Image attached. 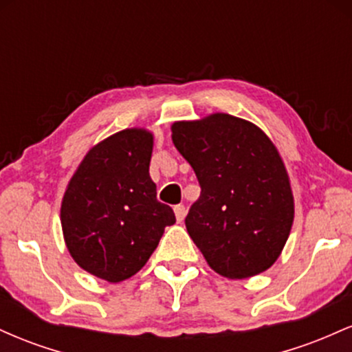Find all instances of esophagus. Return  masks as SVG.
<instances>
[{
	"mask_svg": "<svg viewBox=\"0 0 352 352\" xmlns=\"http://www.w3.org/2000/svg\"><path fill=\"white\" fill-rule=\"evenodd\" d=\"M173 212H175V218H177V221H184V218H185V215H187V210H185V207L184 205H177L175 208H173Z\"/></svg>",
	"mask_w": 352,
	"mask_h": 352,
	"instance_id": "esophagus-1",
	"label": "esophagus"
}]
</instances>
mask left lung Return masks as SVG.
<instances>
[{
    "label": "left lung",
    "mask_w": 352,
    "mask_h": 352,
    "mask_svg": "<svg viewBox=\"0 0 352 352\" xmlns=\"http://www.w3.org/2000/svg\"><path fill=\"white\" fill-rule=\"evenodd\" d=\"M172 140L199 179L185 227L210 268L230 280L266 272L294 220L292 184L272 139L250 120L215 112L173 122Z\"/></svg>",
    "instance_id": "obj_1"
}]
</instances>
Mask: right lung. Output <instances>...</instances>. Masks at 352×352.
Instances as JSON below:
<instances>
[{
  "instance_id": "obj_1",
  "label": "right lung",
  "mask_w": 352,
  "mask_h": 352,
  "mask_svg": "<svg viewBox=\"0 0 352 352\" xmlns=\"http://www.w3.org/2000/svg\"><path fill=\"white\" fill-rule=\"evenodd\" d=\"M153 134L124 129L84 155L60 201V227L72 260L87 273L119 283L147 263L164 230L175 223L148 175Z\"/></svg>"
}]
</instances>
